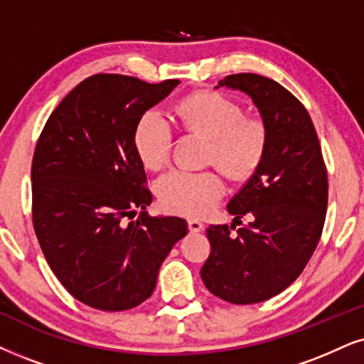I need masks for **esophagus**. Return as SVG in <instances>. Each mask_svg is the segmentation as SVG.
<instances>
[{"instance_id":"esophagus-1","label":"esophagus","mask_w":364,"mask_h":364,"mask_svg":"<svg viewBox=\"0 0 364 364\" xmlns=\"http://www.w3.org/2000/svg\"><path fill=\"white\" fill-rule=\"evenodd\" d=\"M188 228H190L191 233H198V232H201V230L205 228V225L201 223L200 220L191 218V220H188Z\"/></svg>"}]
</instances>
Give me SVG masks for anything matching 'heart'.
<instances>
[{
	"label": "heart",
	"mask_w": 364,
	"mask_h": 364,
	"mask_svg": "<svg viewBox=\"0 0 364 364\" xmlns=\"http://www.w3.org/2000/svg\"><path fill=\"white\" fill-rule=\"evenodd\" d=\"M186 129L208 139L206 161L232 179H247L265 158L269 131L260 117L245 116L242 105L216 92H198L179 104ZM174 129L161 110H148L134 134L136 151L146 168L161 169L169 161ZM225 179L216 169H171L156 183L164 210L181 215H205L225 195Z\"/></svg>",
	"instance_id": "b5f03b06"
}]
</instances>
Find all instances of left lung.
I'll use <instances>...</instances> for the list:
<instances>
[{
    "label": "left lung",
    "mask_w": 364,
    "mask_h": 364,
    "mask_svg": "<svg viewBox=\"0 0 364 364\" xmlns=\"http://www.w3.org/2000/svg\"><path fill=\"white\" fill-rule=\"evenodd\" d=\"M245 92L269 131L259 169L230 200L228 211L247 227L210 225L211 252L201 279L213 296L245 306L287 289L314 254L328 210V169L309 112L272 79L233 73L218 87Z\"/></svg>",
    "instance_id": "1"
}]
</instances>
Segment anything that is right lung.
<instances>
[{
    "label": "right lung",
    "instance_id": "obj_1",
    "mask_svg": "<svg viewBox=\"0 0 364 364\" xmlns=\"http://www.w3.org/2000/svg\"><path fill=\"white\" fill-rule=\"evenodd\" d=\"M179 80L97 73L48 117L31 163V216L52 272L77 301L126 311L151 297L159 267L188 233L178 216H151L136 151L139 119ZM141 209L137 220H131Z\"/></svg>",
    "mask_w": 364,
    "mask_h": 364
}]
</instances>
